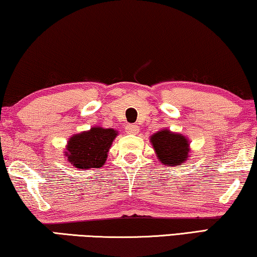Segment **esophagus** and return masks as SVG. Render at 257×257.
<instances>
[{
  "mask_svg": "<svg viewBox=\"0 0 257 257\" xmlns=\"http://www.w3.org/2000/svg\"><path fill=\"white\" fill-rule=\"evenodd\" d=\"M125 130H127L128 134H134V135H135V134L139 133L140 129H139V127H137V125L128 124V125H125Z\"/></svg>",
  "mask_w": 257,
  "mask_h": 257,
  "instance_id": "34e87169",
  "label": "esophagus"
}]
</instances>
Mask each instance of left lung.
<instances>
[{"mask_svg":"<svg viewBox=\"0 0 257 257\" xmlns=\"http://www.w3.org/2000/svg\"><path fill=\"white\" fill-rule=\"evenodd\" d=\"M150 142L162 164L177 166L189 160L190 142L182 134L163 129L150 136Z\"/></svg>","mask_w":257,"mask_h":257,"instance_id":"left-lung-1","label":"left lung"}]
</instances>
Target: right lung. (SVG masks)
<instances>
[{
  "label": "right lung",
  "instance_id": "1",
  "mask_svg": "<svg viewBox=\"0 0 257 257\" xmlns=\"http://www.w3.org/2000/svg\"><path fill=\"white\" fill-rule=\"evenodd\" d=\"M116 136V130L101 127H93L87 132L77 134L68 140L65 157L68 163L80 170L101 168Z\"/></svg>",
  "mask_w": 257,
  "mask_h": 257
}]
</instances>
